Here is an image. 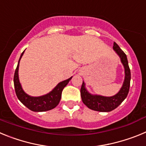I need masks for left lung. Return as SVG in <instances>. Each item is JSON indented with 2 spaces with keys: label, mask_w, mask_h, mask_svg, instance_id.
<instances>
[{
  "label": "left lung",
  "mask_w": 146,
  "mask_h": 146,
  "mask_svg": "<svg viewBox=\"0 0 146 146\" xmlns=\"http://www.w3.org/2000/svg\"><path fill=\"white\" fill-rule=\"evenodd\" d=\"M113 50L121 59V64L124 68V80L116 94L112 96H104L97 94H92L89 93L86 87L84 81H82V87L80 89L81 98L82 102L86 104L89 109L99 112H110L118 108L122 102L126 98L129 91L131 72L128 64V60L126 54L119 47L115 42L113 43Z\"/></svg>",
  "instance_id": "8db88e82"
}]
</instances>
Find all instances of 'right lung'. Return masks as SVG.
<instances>
[{
	"label": "right lung",
	"instance_id": "right-lung-1",
	"mask_svg": "<svg viewBox=\"0 0 146 146\" xmlns=\"http://www.w3.org/2000/svg\"><path fill=\"white\" fill-rule=\"evenodd\" d=\"M24 52H25V50L20 55V58L19 59V61H18L17 66V69L15 70V76H14V84H15V92H16V95L18 99L25 107H27L28 109L33 112H44L53 109L60 102V100L61 99L62 91L64 88V87H66V85L69 83L72 77H71L69 79L66 80L59 82L58 84L48 94L40 96H30L23 91L21 83H20V80H19V74H18L20 59L23 57Z\"/></svg>",
	"mask_w": 146,
	"mask_h": 146
}]
</instances>
